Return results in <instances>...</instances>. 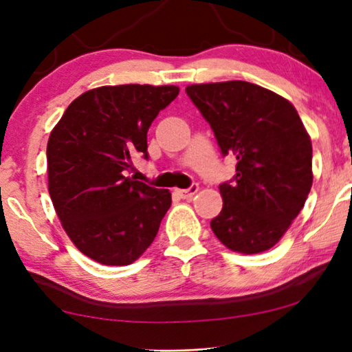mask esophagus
I'll return each mask as SVG.
<instances>
[{"instance_id": "obj_1", "label": "esophagus", "mask_w": 352, "mask_h": 352, "mask_svg": "<svg viewBox=\"0 0 352 352\" xmlns=\"http://www.w3.org/2000/svg\"><path fill=\"white\" fill-rule=\"evenodd\" d=\"M197 190H199V184H192L190 187H187V189H177L176 194L181 197V199H192L197 194Z\"/></svg>"}]
</instances>
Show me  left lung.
I'll use <instances>...</instances> for the list:
<instances>
[{
  "instance_id": "left-lung-1",
  "label": "left lung",
  "mask_w": 352,
  "mask_h": 352,
  "mask_svg": "<svg viewBox=\"0 0 352 352\" xmlns=\"http://www.w3.org/2000/svg\"><path fill=\"white\" fill-rule=\"evenodd\" d=\"M186 93L213 129L235 176L219 186L223 210L211 219L232 252L272 248L300 213L312 186V146L292 102L248 81L190 85Z\"/></svg>"
}]
</instances>
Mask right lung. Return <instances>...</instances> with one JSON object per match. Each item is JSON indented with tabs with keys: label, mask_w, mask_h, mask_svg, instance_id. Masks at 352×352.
I'll use <instances>...</instances> for the list:
<instances>
[{
	"label": "right lung",
	"mask_w": 352,
	"mask_h": 352,
	"mask_svg": "<svg viewBox=\"0 0 352 352\" xmlns=\"http://www.w3.org/2000/svg\"><path fill=\"white\" fill-rule=\"evenodd\" d=\"M177 86L120 85L86 91L47 141L50 195L75 247L105 266H126L155 239L171 206L168 189L128 177L148 158L147 131Z\"/></svg>",
	"instance_id": "obj_1"
}]
</instances>
